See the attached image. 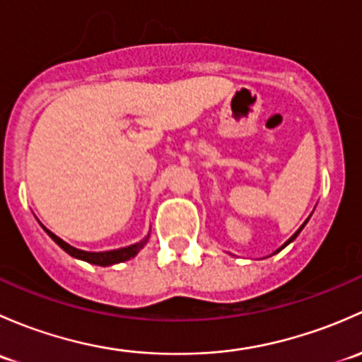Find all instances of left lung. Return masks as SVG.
Wrapping results in <instances>:
<instances>
[{
  "instance_id": "left-lung-1",
  "label": "left lung",
  "mask_w": 362,
  "mask_h": 362,
  "mask_svg": "<svg viewBox=\"0 0 362 362\" xmlns=\"http://www.w3.org/2000/svg\"><path fill=\"white\" fill-rule=\"evenodd\" d=\"M305 223H307V221H305ZM305 223H303V225H301V226H300V230H298V232H296V233H294V235H293L291 238H289V240H288V242H286V244H284V245H282V247H281V249H284V247H286V245H288V244H289V242H293V240H294V238H296V237H298V233H300V232H301V228H303V226H305ZM281 249H279V251H281Z\"/></svg>"
}]
</instances>
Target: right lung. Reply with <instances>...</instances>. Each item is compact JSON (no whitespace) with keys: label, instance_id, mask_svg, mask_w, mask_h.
<instances>
[{"label":"right lung","instance_id":"add662e5","mask_svg":"<svg viewBox=\"0 0 362 362\" xmlns=\"http://www.w3.org/2000/svg\"><path fill=\"white\" fill-rule=\"evenodd\" d=\"M47 233L54 238V242L57 245H61L62 249H64L68 255L73 256V258H78V259H83V262L87 263H92V264H99V267H107V264H115V263H120V262H125V259H130L134 258V256L137 255V252L143 249V245L146 244L148 238H144L143 242H139V244H134V245H129V247H124V249H117V251H106V252H87V251H80V249L76 247H71L69 244H66L64 240H61L57 235H54L52 232Z\"/></svg>","mask_w":362,"mask_h":362}]
</instances>
